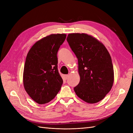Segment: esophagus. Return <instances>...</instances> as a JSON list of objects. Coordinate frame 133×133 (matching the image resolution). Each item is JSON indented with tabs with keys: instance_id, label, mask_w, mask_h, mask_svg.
<instances>
[{
	"instance_id": "obj_1",
	"label": "esophagus",
	"mask_w": 133,
	"mask_h": 133,
	"mask_svg": "<svg viewBox=\"0 0 133 133\" xmlns=\"http://www.w3.org/2000/svg\"><path fill=\"white\" fill-rule=\"evenodd\" d=\"M68 76H69L68 75H64V79L66 80L68 79Z\"/></svg>"
}]
</instances>
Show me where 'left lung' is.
Segmentation results:
<instances>
[{
  "instance_id": "left-lung-1",
  "label": "left lung",
  "mask_w": 133,
  "mask_h": 133,
  "mask_svg": "<svg viewBox=\"0 0 133 133\" xmlns=\"http://www.w3.org/2000/svg\"><path fill=\"white\" fill-rule=\"evenodd\" d=\"M69 45L78 60L80 82L74 90L84 102L98 103L109 92L114 82L111 58L103 44L84 33L69 34Z\"/></svg>"
}]
</instances>
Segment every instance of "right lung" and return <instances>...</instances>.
<instances>
[{"label":"right lung","mask_w":133,"mask_h":133,"mask_svg":"<svg viewBox=\"0 0 133 133\" xmlns=\"http://www.w3.org/2000/svg\"><path fill=\"white\" fill-rule=\"evenodd\" d=\"M65 34L46 36L33 45L27 54L23 72L25 90L39 104L49 103L60 90L63 79L58 70L57 53Z\"/></svg>","instance_id":"right-lung-1"}]
</instances>
